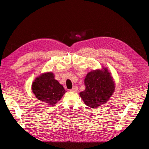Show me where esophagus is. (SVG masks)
I'll list each match as a JSON object with an SVG mask.
<instances>
[{"mask_svg":"<svg viewBox=\"0 0 149 149\" xmlns=\"http://www.w3.org/2000/svg\"><path fill=\"white\" fill-rule=\"evenodd\" d=\"M78 88L75 86V87H74L72 89L70 90V91H72V92H77V91H78Z\"/></svg>","mask_w":149,"mask_h":149,"instance_id":"obj_1","label":"esophagus"}]
</instances>
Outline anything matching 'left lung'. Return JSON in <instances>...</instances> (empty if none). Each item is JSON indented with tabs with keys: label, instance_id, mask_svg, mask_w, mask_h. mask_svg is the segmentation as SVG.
<instances>
[{
	"label": "left lung",
	"instance_id": "1",
	"mask_svg": "<svg viewBox=\"0 0 149 149\" xmlns=\"http://www.w3.org/2000/svg\"><path fill=\"white\" fill-rule=\"evenodd\" d=\"M84 82L86 88L79 95L84 102L93 109L107 103L115 91V81L107 67L91 70Z\"/></svg>",
	"mask_w": 149,
	"mask_h": 149
}]
</instances>
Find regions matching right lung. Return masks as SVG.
Returning <instances> with one entry per match:
<instances>
[{
    "label": "right lung",
    "mask_w": 149,
    "mask_h": 149,
    "mask_svg": "<svg viewBox=\"0 0 149 149\" xmlns=\"http://www.w3.org/2000/svg\"><path fill=\"white\" fill-rule=\"evenodd\" d=\"M31 88L36 98L48 105L56 104L67 92L55 79L54 74L50 71L42 73L36 77Z\"/></svg>",
    "instance_id": "right-lung-1"
}]
</instances>
